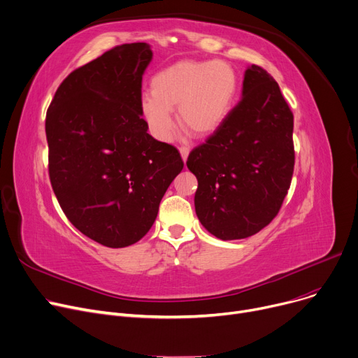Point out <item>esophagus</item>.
Returning a JSON list of instances; mask_svg holds the SVG:
<instances>
[{
  "label": "esophagus",
  "instance_id": "34e87169",
  "mask_svg": "<svg viewBox=\"0 0 358 358\" xmlns=\"http://www.w3.org/2000/svg\"><path fill=\"white\" fill-rule=\"evenodd\" d=\"M180 154H181V158H182V161L185 162V161H187V158H188L189 150H188V148H185V147H181V148H180Z\"/></svg>",
  "mask_w": 358,
  "mask_h": 358
}]
</instances>
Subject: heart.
Listing matches in <instances>:
<instances>
[{"label":"heart","mask_w":358,"mask_h":358,"mask_svg":"<svg viewBox=\"0 0 358 358\" xmlns=\"http://www.w3.org/2000/svg\"><path fill=\"white\" fill-rule=\"evenodd\" d=\"M239 87V75L226 60H180L154 75L151 93L141 98V116L154 138L169 142L176 132L173 110L178 108L180 125L207 138L226 124Z\"/></svg>","instance_id":"obj_1"}]
</instances>
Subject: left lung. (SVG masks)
<instances>
[{
	"instance_id": "obj_1",
	"label": "left lung",
	"mask_w": 358,
	"mask_h": 358,
	"mask_svg": "<svg viewBox=\"0 0 358 358\" xmlns=\"http://www.w3.org/2000/svg\"><path fill=\"white\" fill-rule=\"evenodd\" d=\"M292 132L294 115L278 83L249 66L241 102L187 159L199 181L196 214L207 231L222 241L245 239L275 219L294 174Z\"/></svg>"
}]
</instances>
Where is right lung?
<instances>
[{
  "mask_svg": "<svg viewBox=\"0 0 358 358\" xmlns=\"http://www.w3.org/2000/svg\"><path fill=\"white\" fill-rule=\"evenodd\" d=\"M147 43L116 45L62 82L45 115L49 174L66 217L106 248H127L152 227L184 162L141 116Z\"/></svg>",
  "mask_w": 358,
  "mask_h": 358,
  "instance_id": "add662e5",
  "label": "right lung"
}]
</instances>
